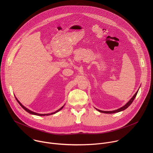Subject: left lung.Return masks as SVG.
Wrapping results in <instances>:
<instances>
[{
    "mask_svg": "<svg viewBox=\"0 0 153 153\" xmlns=\"http://www.w3.org/2000/svg\"><path fill=\"white\" fill-rule=\"evenodd\" d=\"M137 92H138V91L135 93V94L133 96V97L130 100H129V101L125 105H124L123 106H122V107H121L120 108H119V109H118V110H114V111H101V110H97V109H96L97 110H98L99 112H100V113H106V114H113V113H118V112H120V111H123V110H125V109H126L132 103V102H133V100H134V99H135V97H136V95H137Z\"/></svg>",
    "mask_w": 153,
    "mask_h": 153,
    "instance_id": "obj_1",
    "label": "left lung"
}]
</instances>
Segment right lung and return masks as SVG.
<instances>
[{"mask_svg":"<svg viewBox=\"0 0 153 153\" xmlns=\"http://www.w3.org/2000/svg\"><path fill=\"white\" fill-rule=\"evenodd\" d=\"M16 100H17V102L19 103V105L22 106V107L24 109V110L26 111H27L28 113H29L30 114H34V115H37V116H50V115H51V114H55L56 113H57L58 111H59L60 110H62V109L63 108V106H62V107H61L60 109H59V110H57L56 111H55V112H54V113H50V114H39V113H34V112H33V111H30V110H28V109H27V108H25L24 106H23L22 105L21 103H20V102L17 99V98L16 97Z\"/></svg>","mask_w":153,"mask_h":153,"instance_id":"add662e5","label":"right lung"}]
</instances>
